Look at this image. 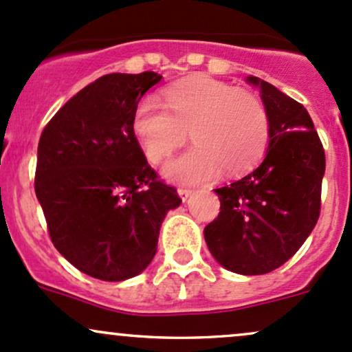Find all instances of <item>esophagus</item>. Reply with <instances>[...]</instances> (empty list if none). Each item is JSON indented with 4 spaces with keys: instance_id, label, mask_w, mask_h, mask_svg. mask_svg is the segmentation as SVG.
<instances>
[{
    "instance_id": "1",
    "label": "esophagus",
    "mask_w": 352,
    "mask_h": 352,
    "mask_svg": "<svg viewBox=\"0 0 352 352\" xmlns=\"http://www.w3.org/2000/svg\"><path fill=\"white\" fill-rule=\"evenodd\" d=\"M177 192H179L180 199H182V200H184V202H185V200H187V199H188V197H190V195H192V190H190V188H185V187H180V188H179V190H177Z\"/></svg>"
}]
</instances>
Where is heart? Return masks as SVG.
I'll use <instances>...</instances> for the list:
<instances>
[{
	"instance_id": "obj_1",
	"label": "heart",
	"mask_w": 352,
	"mask_h": 352,
	"mask_svg": "<svg viewBox=\"0 0 352 352\" xmlns=\"http://www.w3.org/2000/svg\"><path fill=\"white\" fill-rule=\"evenodd\" d=\"M164 98L167 109L153 100L138 103L132 126L152 164L168 158L190 133L195 145L164 168L170 180L208 182L222 168L235 175L252 168L264 155L269 117L252 91L192 75L165 88Z\"/></svg>"
}]
</instances>
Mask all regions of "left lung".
Wrapping results in <instances>:
<instances>
[{
  "label": "left lung",
  "mask_w": 352,
  "mask_h": 352,
  "mask_svg": "<svg viewBox=\"0 0 352 352\" xmlns=\"http://www.w3.org/2000/svg\"><path fill=\"white\" fill-rule=\"evenodd\" d=\"M269 117L264 162L237 182L215 188L217 219L204 229L220 265L258 276L287 262L318 223L326 155L307 110L256 76Z\"/></svg>",
  "instance_id": "left-lung-1"
}]
</instances>
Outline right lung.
<instances>
[{
	"instance_id": "add662e5",
	"label": "right lung",
	"mask_w": 352,
	"mask_h": 352,
	"mask_svg": "<svg viewBox=\"0 0 352 352\" xmlns=\"http://www.w3.org/2000/svg\"><path fill=\"white\" fill-rule=\"evenodd\" d=\"M160 80L155 72L100 76L41 132L34 192L50 239L95 279L140 274L155 256L165 215L182 204L148 165L132 126L138 102Z\"/></svg>"
}]
</instances>
